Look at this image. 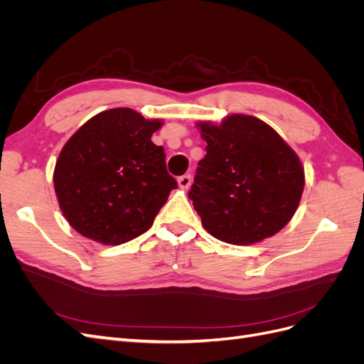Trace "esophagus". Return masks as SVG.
<instances>
[{"label": "esophagus", "instance_id": "obj_1", "mask_svg": "<svg viewBox=\"0 0 364 364\" xmlns=\"http://www.w3.org/2000/svg\"><path fill=\"white\" fill-rule=\"evenodd\" d=\"M178 185H179V188H182V190L188 188V186L191 185V176L190 174L181 176V178H178Z\"/></svg>", "mask_w": 364, "mask_h": 364}]
</instances>
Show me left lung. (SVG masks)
I'll return each instance as SVG.
<instances>
[{
  "instance_id": "8db88e82",
  "label": "left lung",
  "mask_w": 364,
  "mask_h": 364,
  "mask_svg": "<svg viewBox=\"0 0 364 364\" xmlns=\"http://www.w3.org/2000/svg\"><path fill=\"white\" fill-rule=\"evenodd\" d=\"M206 155L188 193L209 234L249 246L278 234L299 206L305 174L299 156L259 118L199 121Z\"/></svg>"
}]
</instances>
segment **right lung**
<instances>
[{
    "instance_id": "obj_1",
    "label": "right lung",
    "mask_w": 364,
    "mask_h": 364,
    "mask_svg": "<svg viewBox=\"0 0 364 364\" xmlns=\"http://www.w3.org/2000/svg\"><path fill=\"white\" fill-rule=\"evenodd\" d=\"M162 119L129 107L97 114L63 146L53 173L68 223L106 246L144 234L178 183L151 135Z\"/></svg>"
}]
</instances>
